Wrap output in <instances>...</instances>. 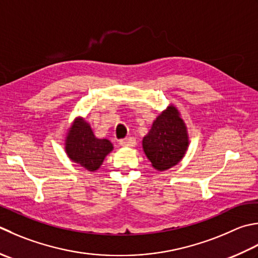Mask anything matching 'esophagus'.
<instances>
[{
    "label": "esophagus",
    "instance_id": "34e87169",
    "mask_svg": "<svg viewBox=\"0 0 258 258\" xmlns=\"http://www.w3.org/2000/svg\"><path fill=\"white\" fill-rule=\"evenodd\" d=\"M119 144L122 145V146H130V148H132V146L136 145V141L133 138H128V139L120 140L119 141Z\"/></svg>",
    "mask_w": 258,
    "mask_h": 258
}]
</instances>
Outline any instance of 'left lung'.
Segmentation results:
<instances>
[{"mask_svg":"<svg viewBox=\"0 0 258 258\" xmlns=\"http://www.w3.org/2000/svg\"><path fill=\"white\" fill-rule=\"evenodd\" d=\"M142 145L153 168L159 171L172 168L182 160L189 146V136L176 107L168 106L154 119Z\"/></svg>","mask_w":258,"mask_h":258,"instance_id":"obj_1","label":"left lung"}]
</instances>
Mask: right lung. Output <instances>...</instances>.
Wrapping results in <instances>:
<instances>
[{
	"mask_svg": "<svg viewBox=\"0 0 258 258\" xmlns=\"http://www.w3.org/2000/svg\"><path fill=\"white\" fill-rule=\"evenodd\" d=\"M64 145L68 158L90 172L98 170L106 155L114 149L108 140L96 138L90 125L83 117L74 120Z\"/></svg>",
	"mask_w": 258,
	"mask_h": 258,
	"instance_id": "1",
	"label": "right lung"
}]
</instances>
